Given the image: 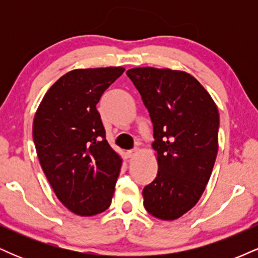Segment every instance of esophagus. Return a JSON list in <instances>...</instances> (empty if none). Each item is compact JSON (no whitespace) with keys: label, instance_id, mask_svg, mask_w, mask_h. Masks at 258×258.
<instances>
[{"label":"esophagus","instance_id":"34e87169","mask_svg":"<svg viewBox=\"0 0 258 258\" xmlns=\"http://www.w3.org/2000/svg\"><path fill=\"white\" fill-rule=\"evenodd\" d=\"M138 153H139V149H137V148H136V149L128 150V152H127V156H128V158H135V156L137 155Z\"/></svg>","mask_w":258,"mask_h":258}]
</instances>
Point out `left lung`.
Instances as JSON below:
<instances>
[{
  "label": "left lung",
  "instance_id": "8db88e82",
  "mask_svg": "<svg viewBox=\"0 0 258 258\" xmlns=\"http://www.w3.org/2000/svg\"><path fill=\"white\" fill-rule=\"evenodd\" d=\"M153 122L158 176L143 189V204L159 220L182 217L211 177L218 152L220 114L204 86L182 70H127Z\"/></svg>",
  "mask_w": 258,
  "mask_h": 258
}]
</instances>
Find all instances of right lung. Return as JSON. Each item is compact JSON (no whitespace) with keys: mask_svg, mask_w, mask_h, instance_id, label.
Masks as SVG:
<instances>
[{"mask_svg":"<svg viewBox=\"0 0 258 258\" xmlns=\"http://www.w3.org/2000/svg\"><path fill=\"white\" fill-rule=\"evenodd\" d=\"M125 68L75 69L46 92L32 123V138L58 200L73 214L94 216L111 204L122 159L105 139L96 105Z\"/></svg>","mask_w":258,"mask_h":258,"instance_id":"obj_1","label":"right lung"}]
</instances>
